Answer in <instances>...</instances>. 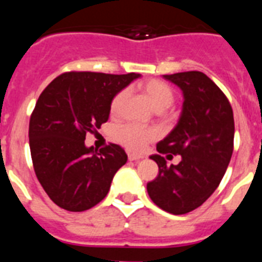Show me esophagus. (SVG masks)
I'll use <instances>...</instances> for the list:
<instances>
[{
  "instance_id": "34e87169",
  "label": "esophagus",
  "mask_w": 262,
  "mask_h": 262,
  "mask_svg": "<svg viewBox=\"0 0 262 262\" xmlns=\"http://www.w3.org/2000/svg\"><path fill=\"white\" fill-rule=\"evenodd\" d=\"M140 159H143L142 156H139V155H134V154H128V160L129 161H139Z\"/></svg>"
}]
</instances>
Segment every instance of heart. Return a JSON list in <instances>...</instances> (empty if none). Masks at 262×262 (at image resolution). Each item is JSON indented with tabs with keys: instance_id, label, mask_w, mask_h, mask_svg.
I'll list each match as a JSON object with an SVG mask.
<instances>
[{
	"instance_id": "heart-1",
	"label": "heart",
	"mask_w": 262,
	"mask_h": 262,
	"mask_svg": "<svg viewBox=\"0 0 262 262\" xmlns=\"http://www.w3.org/2000/svg\"><path fill=\"white\" fill-rule=\"evenodd\" d=\"M143 92L148 99L151 101L152 106L157 111H164L174 103L176 94L174 90L169 86L168 84L160 80H148L143 84ZM127 96V90H122L111 101V113H117L120 105ZM115 139L120 144H123L131 151H142L147 145L148 142H151L155 138V133L149 128H144L138 124H123L118 127L114 133Z\"/></svg>"
}]
</instances>
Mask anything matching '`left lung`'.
Here are the masks:
<instances>
[{"instance_id": "8db88e82", "label": "left lung", "mask_w": 262, "mask_h": 262, "mask_svg": "<svg viewBox=\"0 0 262 262\" xmlns=\"http://www.w3.org/2000/svg\"><path fill=\"white\" fill-rule=\"evenodd\" d=\"M163 77L182 90L184 103L174 128L157 143V152L181 155V161L166 165L161 155L149 156L159 174L148 182L147 191L160 209L181 215L200 207L221 184L233 152L235 123L227 97L205 73Z\"/></svg>"}]
</instances>
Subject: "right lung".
I'll return each instance as SVG.
<instances>
[{
  "label": "right lung",
  "instance_id": "1",
  "mask_svg": "<svg viewBox=\"0 0 262 262\" xmlns=\"http://www.w3.org/2000/svg\"><path fill=\"white\" fill-rule=\"evenodd\" d=\"M139 77L67 72L39 96L30 118V151L39 182L59 207L85 211L107 195L127 155L117 144L86 147L85 136L107 122L113 98Z\"/></svg>",
  "mask_w": 262,
  "mask_h": 262
}]
</instances>
